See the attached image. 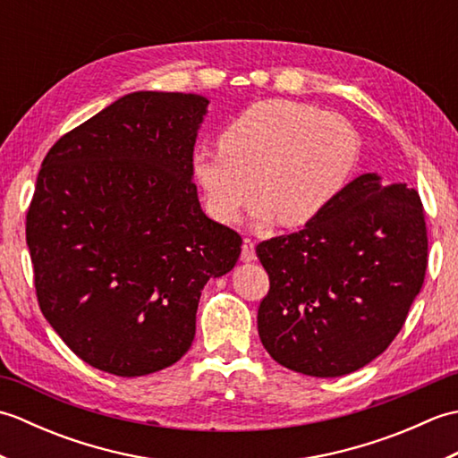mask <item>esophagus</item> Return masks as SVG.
<instances>
[{
  "mask_svg": "<svg viewBox=\"0 0 458 458\" xmlns=\"http://www.w3.org/2000/svg\"><path fill=\"white\" fill-rule=\"evenodd\" d=\"M256 259V244L251 242L250 238L244 240V244H242V261H254Z\"/></svg>",
  "mask_w": 458,
  "mask_h": 458,
  "instance_id": "esophagus-1",
  "label": "esophagus"
}]
</instances>
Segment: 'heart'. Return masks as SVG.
Segmentation results:
<instances>
[{
    "mask_svg": "<svg viewBox=\"0 0 458 458\" xmlns=\"http://www.w3.org/2000/svg\"><path fill=\"white\" fill-rule=\"evenodd\" d=\"M220 151L192 157L194 181L214 220L234 224L256 199L258 226L315 220L354 169L358 135L336 114L293 100H264L240 112L218 138Z\"/></svg>",
    "mask_w": 458,
    "mask_h": 458,
    "instance_id": "obj_1",
    "label": "heart"
}]
</instances>
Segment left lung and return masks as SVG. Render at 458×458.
<instances>
[{
	"mask_svg": "<svg viewBox=\"0 0 458 458\" xmlns=\"http://www.w3.org/2000/svg\"><path fill=\"white\" fill-rule=\"evenodd\" d=\"M256 254L269 276L258 309L269 356L315 377L356 372L392 344L421 291V199L364 173L303 230L261 242Z\"/></svg>",
	"mask_w": 458,
	"mask_h": 458,
	"instance_id": "left-lung-1",
	"label": "left lung"
}]
</instances>
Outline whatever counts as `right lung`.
<instances>
[{
    "label": "right lung",
    "instance_id": "1",
    "mask_svg": "<svg viewBox=\"0 0 458 458\" xmlns=\"http://www.w3.org/2000/svg\"><path fill=\"white\" fill-rule=\"evenodd\" d=\"M207 108L199 94H125L63 135L38 171L25 230L38 307L102 372L181 360L200 291L240 258V234L202 212L192 182Z\"/></svg>",
    "mask_w": 458,
    "mask_h": 458
}]
</instances>
